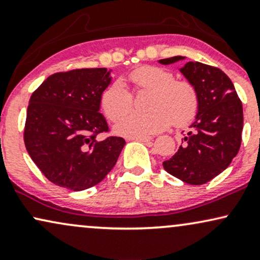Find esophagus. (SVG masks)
Listing matches in <instances>:
<instances>
[{
  "label": "esophagus",
  "instance_id": "1",
  "mask_svg": "<svg viewBox=\"0 0 260 260\" xmlns=\"http://www.w3.org/2000/svg\"><path fill=\"white\" fill-rule=\"evenodd\" d=\"M132 139L139 140V142H143V143H148V142H150V140H151L150 137H138V138H132Z\"/></svg>",
  "mask_w": 260,
  "mask_h": 260
}]
</instances>
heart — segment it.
Here are the masks:
<instances>
[{
    "label": "heart",
    "instance_id": "heart-1",
    "mask_svg": "<svg viewBox=\"0 0 260 260\" xmlns=\"http://www.w3.org/2000/svg\"><path fill=\"white\" fill-rule=\"evenodd\" d=\"M128 79L136 90H149V112H132L122 118L115 131L128 138L161 132L170 122L176 127L187 124L198 111V94L192 83L175 79L174 73L156 66H143L132 71ZM106 117L120 120L132 107V94L120 79L106 86L100 96Z\"/></svg>",
    "mask_w": 260,
    "mask_h": 260
}]
</instances>
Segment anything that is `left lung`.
Here are the masks:
<instances>
[{
    "label": "left lung",
    "mask_w": 260,
    "mask_h": 260,
    "mask_svg": "<svg viewBox=\"0 0 260 260\" xmlns=\"http://www.w3.org/2000/svg\"><path fill=\"white\" fill-rule=\"evenodd\" d=\"M186 56L159 59L161 64L184 61ZM178 71L198 94V111L178 151L164 161L170 175L188 184H204L229 168L241 147L242 103L231 79L219 68L187 62Z\"/></svg>",
    "instance_id": "1"
}]
</instances>
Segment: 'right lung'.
<instances>
[{
  "mask_svg": "<svg viewBox=\"0 0 260 260\" xmlns=\"http://www.w3.org/2000/svg\"><path fill=\"white\" fill-rule=\"evenodd\" d=\"M111 72L83 68L55 73L29 100L25 148L45 177L59 187L78 192L98 184L116 165L126 144L121 137L96 138L109 129L99 111Z\"/></svg>",
  "mask_w": 260,
  "mask_h": 260,
  "instance_id": "1",
  "label": "right lung"
}]
</instances>
